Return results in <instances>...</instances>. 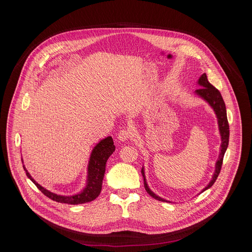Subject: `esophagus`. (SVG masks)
<instances>
[{
	"instance_id": "esophagus-1",
	"label": "esophagus",
	"mask_w": 252,
	"mask_h": 252,
	"mask_svg": "<svg viewBox=\"0 0 252 252\" xmlns=\"http://www.w3.org/2000/svg\"><path fill=\"white\" fill-rule=\"evenodd\" d=\"M131 137V133L128 129H123L119 132V135H118V138L121 140V141H126L128 140L129 138Z\"/></svg>"
}]
</instances>
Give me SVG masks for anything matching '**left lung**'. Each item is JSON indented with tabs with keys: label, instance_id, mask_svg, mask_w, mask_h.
I'll list each match as a JSON object with an SVG mask.
<instances>
[{
	"label": "left lung",
	"instance_id": "left-lung-1",
	"mask_svg": "<svg viewBox=\"0 0 252 252\" xmlns=\"http://www.w3.org/2000/svg\"><path fill=\"white\" fill-rule=\"evenodd\" d=\"M197 85L201 88L197 89L194 91V94L197 95L198 97L202 98L204 101H206L211 109L213 110L215 116H217L218 119V125H219V130H220V138H221V143H220V155H219V158L215 162V169L214 172L212 174V177L210 179V182L208 183V185L199 192H203L206 189H208L209 188H211L213 186V184L217 181V178L220 172L221 169V165H222V160H223V157L224 154L227 150L228 147V141H229V126H228V121H227V116H226V107H225V103L223 101V98L221 96V94L220 93V91L218 89H215L207 80L206 74H202L198 81H197ZM141 173L143 176V183H145V189L147 190V192L153 196L154 198L159 200V201H166V202H171L170 200L164 199L160 196H158V194H156L149 187L148 183H147V178H146V174H145V167L142 166L141 168ZM198 193V194H199Z\"/></svg>",
	"mask_w": 252,
	"mask_h": 252
}]
</instances>
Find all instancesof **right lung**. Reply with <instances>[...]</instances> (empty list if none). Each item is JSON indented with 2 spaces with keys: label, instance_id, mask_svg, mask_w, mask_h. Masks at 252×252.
Instances as JSON below:
<instances>
[{
  "label": "right lung",
  "instance_id": "1",
  "mask_svg": "<svg viewBox=\"0 0 252 252\" xmlns=\"http://www.w3.org/2000/svg\"><path fill=\"white\" fill-rule=\"evenodd\" d=\"M116 151V146L114 145V139L112 136H106L100 139L94 148L93 149L90 157V160L88 163V170H87V181L86 187L78 193L71 194V195H63L52 192L39 185L32 175L29 173L25 165H23L27 176L31 181L45 195L49 198L66 204H82L86 202H90L94 200L101 191L102 186V179L105 172V164L109 158L114 154ZM23 162V158H22Z\"/></svg>",
  "mask_w": 252,
  "mask_h": 252
}]
</instances>
